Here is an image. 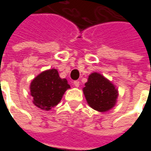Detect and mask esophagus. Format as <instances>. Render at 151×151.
I'll return each mask as SVG.
<instances>
[{
    "instance_id": "esophagus-1",
    "label": "esophagus",
    "mask_w": 151,
    "mask_h": 151,
    "mask_svg": "<svg viewBox=\"0 0 151 151\" xmlns=\"http://www.w3.org/2000/svg\"><path fill=\"white\" fill-rule=\"evenodd\" d=\"M73 83H74V85H75L76 87H78V86H79V84H80V83H79V81H78V80L74 81Z\"/></svg>"
}]
</instances>
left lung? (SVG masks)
Returning a JSON list of instances; mask_svg holds the SVG:
<instances>
[{"label": "left lung", "instance_id": "obj_1", "mask_svg": "<svg viewBox=\"0 0 151 151\" xmlns=\"http://www.w3.org/2000/svg\"><path fill=\"white\" fill-rule=\"evenodd\" d=\"M83 90L88 104L96 111H106L114 106L117 90L101 74L94 73L88 76Z\"/></svg>", "mask_w": 151, "mask_h": 151}]
</instances>
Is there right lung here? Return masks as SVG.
<instances>
[{
  "instance_id": "right-lung-1",
  "label": "right lung",
  "mask_w": 151,
  "mask_h": 151,
  "mask_svg": "<svg viewBox=\"0 0 151 151\" xmlns=\"http://www.w3.org/2000/svg\"><path fill=\"white\" fill-rule=\"evenodd\" d=\"M70 88L67 79L61 78L56 69L45 71L32 81L30 92L37 107L49 111L61 101L65 91Z\"/></svg>"
}]
</instances>
